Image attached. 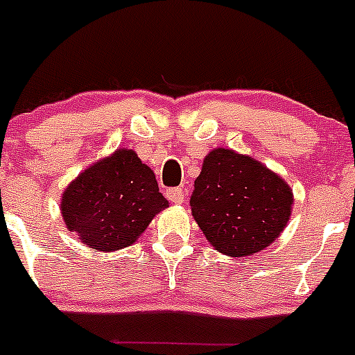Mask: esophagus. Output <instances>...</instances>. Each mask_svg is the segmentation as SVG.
<instances>
[{
    "mask_svg": "<svg viewBox=\"0 0 355 355\" xmlns=\"http://www.w3.org/2000/svg\"><path fill=\"white\" fill-rule=\"evenodd\" d=\"M187 193L188 190L187 188H168L167 190V199L171 200V202H174V205H181L184 199H187Z\"/></svg>",
    "mask_w": 355,
    "mask_h": 355,
    "instance_id": "1",
    "label": "esophagus"
}]
</instances>
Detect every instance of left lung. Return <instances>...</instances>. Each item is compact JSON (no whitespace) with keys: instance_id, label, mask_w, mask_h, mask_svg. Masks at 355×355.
I'll list each match as a JSON object with an SVG mask.
<instances>
[{"instance_id":"left-lung-1","label":"left lung","mask_w":355,"mask_h":355,"mask_svg":"<svg viewBox=\"0 0 355 355\" xmlns=\"http://www.w3.org/2000/svg\"><path fill=\"white\" fill-rule=\"evenodd\" d=\"M193 187V218L206 240L233 258L270 245L291 215L293 193L284 180L234 150H211Z\"/></svg>"}]
</instances>
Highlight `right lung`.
<instances>
[{
    "instance_id": "add662e5",
    "label": "right lung",
    "mask_w": 355,
    "mask_h": 355,
    "mask_svg": "<svg viewBox=\"0 0 355 355\" xmlns=\"http://www.w3.org/2000/svg\"><path fill=\"white\" fill-rule=\"evenodd\" d=\"M60 206L71 233L85 245L110 252L131 245L168 200L137 153L117 149L81 172L65 188Z\"/></svg>"
}]
</instances>
